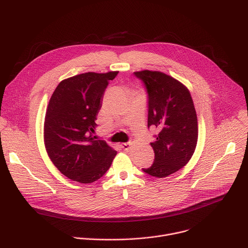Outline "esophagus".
Listing matches in <instances>:
<instances>
[{
  "label": "esophagus",
  "instance_id": "1",
  "mask_svg": "<svg viewBox=\"0 0 248 248\" xmlns=\"http://www.w3.org/2000/svg\"><path fill=\"white\" fill-rule=\"evenodd\" d=\"M130 146H131L130 143H123V144L121 145V147H122L124 151H128V150L130 149Z\"/></svg>",
  "mask_w": 248,
  "mask_h": 248
}]
</instances>
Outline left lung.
Wrapping results in <instances>:
<instances>
[{
  "label": "left lung",
  "instance_id": "obj_1",
  "mask_svg": "<svg viewBox=\"0 0 248 248\" xmlns=\"http://www.w3.org/2000/svg\"><path fill=\"white\" fill-rule=\"evenodd\" d=\"M143 81L148 94V127L156 128V141L150 143L154 163L142 170L156 178L184 168L191 159L198 139V124L188 89L179 80L152 70L133 73Z\"/></svg>",
  "mask_w": 248,
  "mask_h": 248
}]
</instances>
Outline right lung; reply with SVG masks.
<instances>
[{
  "mask_svg": "<svg viewBox=\"0 0 248 248\" xmlns=\"http://www.w3.org/2000/svg\"><path fill=\"white\" fill-rule=\"evenodd\" d=\"M118 74L85 73L63 79L49 101L44 123L46 151L57 169L75 182H96L117 155L104 140H95L93 133L105 89Z\"/></svg>",
  "mask_w": 248,
  "mask_h": 248,
  "instance_id": "1",
  "label": "right lung"
}]
</instances>
